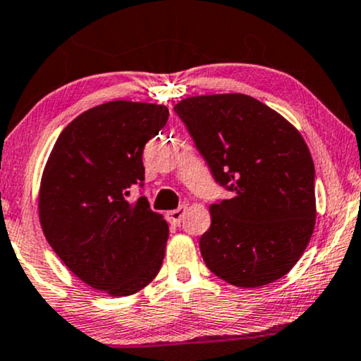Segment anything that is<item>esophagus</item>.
Returning <instances> with one entry per match:
<instances>
[{
	"label": "esophagus",
	"mask_w": 361,
	"mask_h": 361,
	"mask_svg": "<svg viewBox=\"0 0 361 361\" xmlns=\"http://www.w3.org/2000/svg\"><path fill=\"white\" fill-rule=\"evenodd\" d=\"M185 212H187V207H185V205H182V207H179V208H176V210L169 212V213H168L169 221H171L172 224H176V226H179L180 221H182V218H184V215H185Z\"/></svg>",
	"instance_id": "34e87169"
}]
</instances>
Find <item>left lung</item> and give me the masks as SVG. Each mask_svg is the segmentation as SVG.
<instances>
[{"instance_id":"left-lung-1","label":"left lung","mask_w":361,"mask_h":361,"mask_svg":"<svg viewBox=\"0 0 361 361\" xmlns=\"http://www.w3.org/2000/svg\"><path fill=\"white\" fill-rule=\"evenodd\" d=\"M216 182L234 192L210 207L200 238L207 267L239 288L281 279L316 224L314 163L285 117L245 94L193 96L176 104Z\"/></svg>"}]
</instances>
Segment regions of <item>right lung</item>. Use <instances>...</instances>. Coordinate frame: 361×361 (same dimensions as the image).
<instances>
[{
  "label": "right lung",
  "mask_w": 361,
  "mask_h": 361,
  "mask_svg": "<svg viewBox=\"0 0 361 361\" xmlns=\"http://www.w3.org/2000/svg\"><path fill=\"white\" fill-rule=\"evenodd\" d=\"M169 117L163 104L112 101L82 112L60 133L42 172L39 218L47 241L92 288L130 296L163 265L169 226L145 197L143 149Z\"/></svg>",
  "instance_id": "right-lung-1"
}]
</instances>
